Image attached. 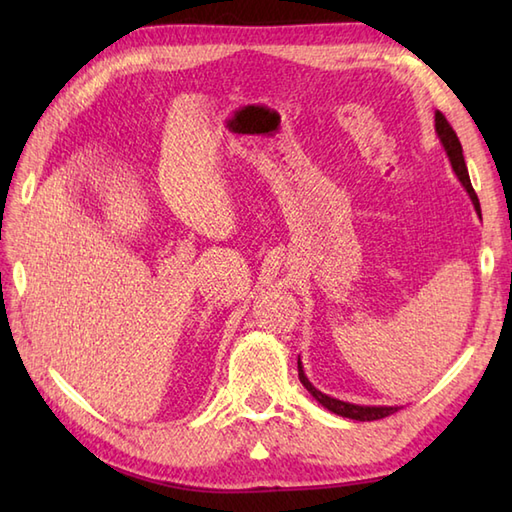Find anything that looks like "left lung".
Returning <instances> with one entry per match:
<instances>
[{
    "instance_id": "8db88e82",
    "label": "left lung",
    "mask_w": 512,
    "mask_h": 512,
    "mask_svg": "<svg viewBox=\"0 0 512 512\" xmlns=\"http://www.w3.org/2000/svg\"><path fill=\"white\" fill-rule=\"evenodd\" d=\"M436 134L440 138V143L444 147V151H447V156L451 160V167L455 171V176H458V180L462 182V187L469 191L471 200H473V206L475 211H480V200H477V195L471 187V178H469V169H466V162H464V156H462V145H460V138L458 134L453 132V127L449 125L447 118H444L442 112H436ZM297 367H299V380L301 385L306 387L312 398L319 402V405H323L328 411L336 413V416H343V418H350V420H361V422H367V420H380V418H387L391 416V413H396L398 407H367V405H352V402H343L339 398H332L328 394H323V391H319L317 387H314L306 372H303V365H301V358L297 361Z\"/></svg>"
}]
</instances>
